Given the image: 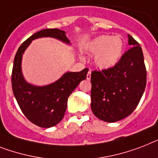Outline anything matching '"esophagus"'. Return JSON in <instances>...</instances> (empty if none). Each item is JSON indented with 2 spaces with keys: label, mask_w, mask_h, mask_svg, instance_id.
<instances>
[{
  "label": "esophagus",
  "mask_w": 158,
  "mask_h": 158,
  "mask_svg": "<svg viewBox=\"0 0 158 158\" xmlns=\"http://www.w3.org/2000/svg\"><path fill=\"white\" fill-rule=\"evenodd\" d=\"M91 73H92V70H90L88 71V75H87V79H88V80H90L91 79Z\"/></svg>",
  "instance_id": "34e87169"
}]
</instances>
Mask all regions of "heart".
Returning <instances> with one entry per match:
<instances>
[{"label": "heart", "mask_w": 158, "mask_h": 158, "mask_svg": "<svg viewBox=\"0 0 158 158\" xmlns=\"http://www.w3.org/2000/svg\"><path fill=\"white\" fill-rule=\"evenodd\" d=\"M124 42L119 35H101L86 45V50L94 55V64L101 70L116 66L123 55Z\"/></svg>", "instance_id": "b5f03b06"}]
</instances>
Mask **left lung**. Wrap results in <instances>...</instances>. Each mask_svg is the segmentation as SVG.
<instances>
[{"label": "left lung", "instance_id": "obj_1", "mask_svg": "<svg viewBox=\"0 0 158 158\" xmlns=\"http://www.w3.org/2000/svg\"><path fill=\"white\" fill-rule=\"evenodd\" d=\"M130 49L116 66L91 75V108L96 117L115 123L136 108L146 87V69L139 44L128 35Z\"/></svg>", "mask_w": 158, "mask_h": 158}]
</instances>
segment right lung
Masks as SVG:
<instances>
[{
    "instance_id": "obj_1",
    "label": "right lung",
    "mask_w": 158,
    "mask_h": 158,
    "mask_svg": "<svg viewBox=\"0 0 158 158\" xmlns=\"http://www.w3.org/2000/svg\"><path fill=\"white\" fill-rule=\"evenodd\" d=\"M43 37H51L70 45L66 31L54 29H44L35 33L22 44L15 55L12 70V88L15 99L27 118L38 127H54L63 118L68 97L79 83L87 78L88 69L79 72H66L57 81L44 86L28 83L22 71L23 55L31 41Z\"/></svg>"
}]
</instances>
